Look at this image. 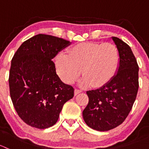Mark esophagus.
Returning <instances> with one entry per match:
<instances>
[{
    "mask_svg": "<svg viewBox=\"0 0 149 149\" xmlns=\"http://www.w3.org/2000/svg\"><path fill=\"white\" fill-rule=\"evenodd\" d=\"M81 92H82L81 90L78 89V88H75V90H74V94H75V95H77L78 94H79V93H81Z\"/></svg>",
    "mask_w": 149,
    "mask_h": 149,
    "instance_id": "34e87169",
    "label": "esophagus"
}]
</instances>
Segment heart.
<instances>
[{"mask_svg": "<svg viewBox=\"0 0 149 149\" xmlns=\"http://www.w3.org/2000/svg\"><path fill=\"white\" fill-rule=\"evenodd\" d=\"M119 52L109 42L79 43L70 48L68 55L61 52L57 56L55 67L61 80L72 84L81 74L82 86L99 87L109 82L117 73Z\"/></svg>", "mask_w": 149, "mask_h": 149, "instance_id": "heart-1", "label": "heart"}]
</instances>
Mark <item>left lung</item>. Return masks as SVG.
Listing matches in <instances>:
<instances>
[{"label":"left lung","mask_w":149,"mask_h":149,"mask_svg":"<svg viewBox=\"0 0 149 149\" xmlns=\"http://www.w3.org/2000/svg\"><path fill=\"white\" fill-rule=\"evenodd\" d=\"M112 39L119 52L118 72L102 87L86 91L88 103L83 111L87 125L98 131L112 130L124 122L139 86V68L131 48L118 37Z\"/></svg>","instance_id":"left-lung-1"}]
</instances>
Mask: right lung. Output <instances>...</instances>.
Masks as SVG:
<instances>
[{
  "mask_svg": "<svg viewBox=\"0 0 149 149\" xmlns=\"http://www.w3.org/2000/svg\"><path fill=\"white\" fill-rule=\"evenodd\" d=\"M70 42L40 34L24 42L13 55L9 72L12 102L21 119L31 127L54 125L74 88L64 84L52 61Z\"/></svg>",
  "mask_w": 149,
  "mask_h": 149,
  "instance_id": "obj_1",
  "label": "right lung"
}]
</instances>
